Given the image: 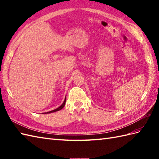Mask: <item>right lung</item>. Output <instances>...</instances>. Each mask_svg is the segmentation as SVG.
Here are the masks:
<instances>
[{
    "label": "right lung",
    "instance_id": "right-lung-1",
    "mask_svg": "<svg viewBox=\"0 0 159 159\" xmlns=\"http://www.w3.org/2000/svg\"><path fill=\"white\" fill-rule=\"evenodd\" d=\"M66 97L65 98V100H64V101H63V104H61V105L59 107H58L57 108V109H55V110H52V111H48V112H46V113H44L45 114H47V113H54V112H56V111H60L61 109H62L64 107V106H65V104H66Z\"/></svg>",
    "mask_w": 159,
    "mask_h": 159
}]
</instances>
